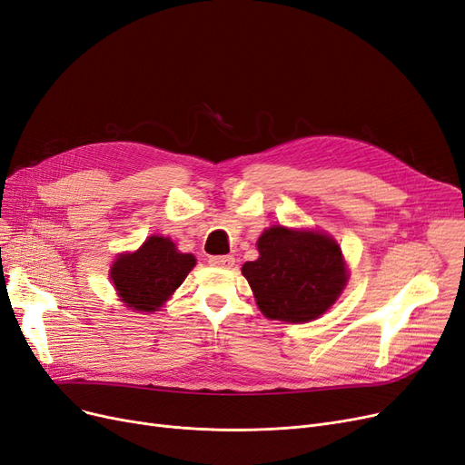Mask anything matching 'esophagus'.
<instances>
[{
  "instance_id": "obj_1",
  "label": "esophagus",
  "mask_w": 465,
  "mask_h": 465,
  "mask_svg": "<svg viewBox=\"0 0 465 465\" xmlns=\"http://www.w3.org/2000/svg\"><path fill=\"white\" fill-rule=\"evenodd\" d=\"M209 264L214 268H232L235 264L233 256H213L209 258Z\"/></svg>"
}]
</instances>
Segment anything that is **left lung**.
Listing matches in <instances>:
<instances>
[{"label":"left lung","mask_w":465,"mask_h":465,"mask_svg":"<svg viewBox=\"0 0 465 465\" xmlns=\"http://www.w3.org/2000/svg\"><path fill=\"white\" fill-rule=\"evenodd\" d=\"M260 256L245 262L260 312L268 319L308 322L325 313L348 282V266L336 241L319 230L272 226L256 241Z\"/></svg>","instance_id":"left-lung-1"}]
</instances>
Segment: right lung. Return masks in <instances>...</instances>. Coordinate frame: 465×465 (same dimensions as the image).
I'll return each mask as SVG.
<instances>
[{
	"mask_svg": "<svg viewBox=\"0 0 465 465\" xmlns=\"http://www.w3.org/2000/svg\"><path fill=\"white\" fill-rule=\"evenodd\" d=\"M195 256L180 252L171 237L150 235L134 252L117 254L110 279L121 302L136 312H157L183 285Z\"/></svg>",
	"mask_w": 465,
	"mask_h": 465,
	"instance_id": "1",
	"label": "right lung"
}]
</instances>
